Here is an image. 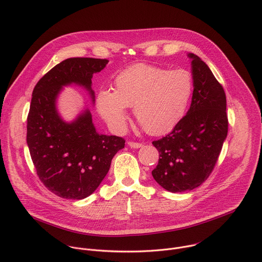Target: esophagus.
<instances>
[{
    "label": "esophagus",
    "mask_w": 262,
    "mask_h": 262,
    "mask_svg": "<svg viewBox=\"0 0 262 262\" xmlns=\"http://www.w3.org/2000/svg\"><path fill=\"white\" fill-rule=\"evenodd\" d=\"M127 145H128L130 148H134V149H138V148L143 147V144H142V143H136V142H128Z\"/></svg>",
    "instance_id": "1"
}]
</instances>
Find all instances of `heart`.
Here are the masks:
<instances>
[{
  "mask_svg": "<svg viewBox=\"0 0 262 262\" xmlns=\"http://www.w3.org/2000/svg\"><path fill=\"white\" fill-rule=\"evenodd\" d=\"M193 92V80L185 70L137 63L114 79L113 93L101 91L97 107L115 132L124 128L126 108L134 107L136 119L150 135H162L184 118Z\"/></svg>",
  "mask_w": 262,
  "mask_h": 262,
  "instance_id": "obj_1",
  "label": "heart"
}]
</instances>
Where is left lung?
<instances>
[{
	"label": "left lung",
	"mask_w": 262,
	"mask_h": 262,
	"mask_svg": "<svg viewBox=\"0 0 262 262\" xmlns=\"http://www.w3.org/2000/svg\"><path fill=\"white\" fill-rule=\"evenodd\" d=\"M188 57L193 79L190 108L171 133L152 142L159 152L152 176L169 192L192 190L208 179L228 130L222 85L198 55Z\"/></svg>",
	"instance_id": "8db88e82"
}]
</instances>
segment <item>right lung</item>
<instances>
[{
	"instance_id": "obj_1",
	"label": "right lung",
	"mask_w": 262,
	"mask_h": 262,
	"mask_svg": "<svg viewBox=\"0 0 262 262\" xmlns=\"http://www.w3.org/2000/svg\"><path fill=\"white\" fill-rule=\"evenodd\" d=\"M108 62L92 57L64 59L46 73L33 91L27 143L39 179L59 198L83 200L94 193L114 155L124 148V139L96 130L89 109L67 122L56 108L62 87L71 84L84 87L95 103L92 78Z\"/></svg>"
}]
</instances>
